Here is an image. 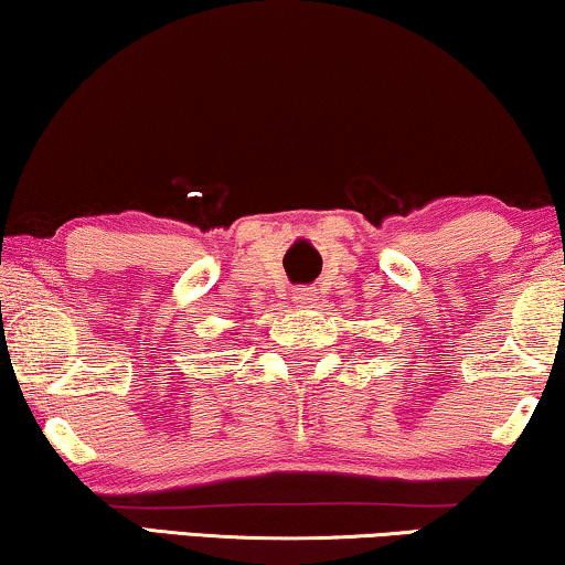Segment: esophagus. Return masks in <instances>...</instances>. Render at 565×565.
<instances>
[{"instance_id": "obj_1", "label": "esophagus", "mask_w": 565, "mask_h": 565, "mask_svg": "<svg viewBox=\"0 0 565 565\" xmlns=\"http://www.w3.org/2000/svg\"><path fill=\"white\" fill-rule=\"evenodd\" d=\"M317 291L315 289H299V291H294V301H297L299 307H312V305H317Z\"/></svg>"}]
</instances>
